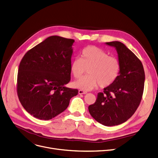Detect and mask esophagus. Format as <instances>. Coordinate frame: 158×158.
<instances>
[{
  "label": "esophagus",
  "instance_id": "34e87169",
  "mask_svg": "<svg viewBox=\"0 0 158 158\" xmlns=\"http://www.w3.org/2000/svg\"><path fill=\"white\" fill-rule=\"evenodd\" d=\"M78 93H79V94H80V95H81V94H87V92H86L83 91V90H79V92H78Z\"/></svg>",
  "mask_w": 158,
  "mask_h": 158
}]
</instances>
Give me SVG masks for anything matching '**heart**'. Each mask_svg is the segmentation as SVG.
I'll list each match as a JSON object with an SVG mask.
<instances>
[{"mask_svg":"<svg viewBox=\"0 0 158 158\" xmlns=\"http://www.w3.org/2000/svg\"><path fill=\"white\" fill-rule=\"evenodd\" d=\"M87 70L88 75L75 81L73 85L85 91L92 90L98 85L106 88L112 85L119 76L120 63L118 59L108 56L104 50L94 46L83 50L81 59H75L71 64L73 77L80 78Z\"/></svg>","mask_w":158,"mask_h":158,"instance_id":"1","label":"heart"}]
</instances>
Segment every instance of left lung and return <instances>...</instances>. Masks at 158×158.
I'll list each match as a JSON object with an SVG mask.
<instances>
[{"mask_svg": "<svg viewBox=\"0 0 158 158\" xmlns=\"http://www.w3.org/2000/svg\"><path fill=\"white\" fill-rule=\"evenodd\" d=\"M105 44L117 51L119 74L112 85L98 94L88 110L95 120L111 127L125 123L134 114L142 98L145 78L141 60L124 44L119 41Z\"/></svg>", "mask_w": 158, "mask_h": 158, "instance_id": "left-lung-1", "label": "left lung"}]
</instances>
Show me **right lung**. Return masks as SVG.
I'll list each match as a JSON object with an SVG mask.
<instances>
[{"instance_id":"right-lung-1","label":"right lung","mask_w":158,"mask_h":158,"mask_svg":"<svg viewBox=\"0 0 158 158\" xmlns=\"http://www.w3.org/2000/svg\"><path fill=\"white\" fill-rule=\"evenodd\" d=\"M74 40L57 35L46 38L27 52L20 61L17 94L26 110L49 120L64 112L77 89L65 85L71 78Z\"/></svg>"}]
</instances>
